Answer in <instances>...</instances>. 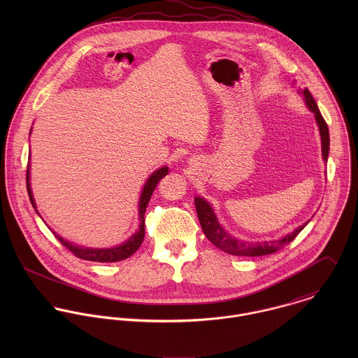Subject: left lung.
Segmentation results:
<instances>
[{
	"instance_id": "obj_1",
	"label": "left lung",
	"mask_w": 358,
	"mask_h": 358,
	"mask_svg": "<svg viewBox=\"0 0 358 358\" xmlns=\"http://www.w3.org/2000/svg\"><path fill=\"white\" fill-rule=\"evenodd\" d=\"M303 96H305V102H306L307 107L314 113L315 115V121L318 124L320 128V134H321V143H322V158L327 162L328 161V153H329V131H328V125L324 120V117L321 115L318 106L315 101L313 99L311 94L308 92V90L302 91ZM196 203V210L199 215V220L200 224L203 227L206 238L219 250L234 256H262L270 255L274 254L277 251H280L281 248H284L285 245H288L306 226L307 223L302 224L301 227H298L296 230H294L292 233L287 234L284 238L281 240H275V241H264V243H244L240 241L237 238H233L231 236H229L222 226L219 224L210 205L205 201L204 199L201 197H196L194 199Z\"/></svg>"
}]
</instances>
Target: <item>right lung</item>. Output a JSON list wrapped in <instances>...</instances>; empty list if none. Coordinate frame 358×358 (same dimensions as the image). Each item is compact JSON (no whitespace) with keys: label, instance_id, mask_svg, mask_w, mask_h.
<instances>
[{"label":"right lung","instance_id":"obj_1","mask_svg":"<svg viewBox=\"0 0 358 358\" xmlns=\"http://www.w3.org/2000/svg\"><path fill=\"white\" fill-rule=\"evenodd\" d=\"M30 165H27V172H26V186H27V193L30 197V203L36 208L34 204V199L31 194V187H30ZM168 173V168H159L154 172L153 175L149 178V180L146 182L142 196H141V201H139V220H141V226L139 230L124 244L114 247V248H107V250H90V248H81V247H76L74 244L63 240L62 237L56 236L55 237L62 243V245H64L71 254L74 256L84 259V260H91V262H120L127 259L128 256L132 255L134 252H136V250L142 245L143 238H145V212H146V206L150 201V197L153 194L155 186L158 185V182Z\"/></svg>","mask_w":358,"mask_h":358}]
</instances>
